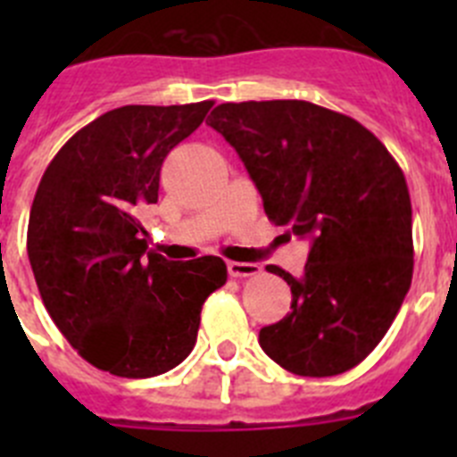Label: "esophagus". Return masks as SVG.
Returning <instances> with one entry per match:
<instances>
[{
  "label": "esophagus",
  "mask_w": 457,
  "mask_h": 457,
  "mask_svg": "<svg viewBox=\"0 0 457 457\" xmlns=\"http://www.w3.org/2000/svg\"><path fill=\"white\" fill-rule=\"evenodd\" d=\"M261 272V265L256 263H240V261H231L228 263V274L231 277H253V274Z\"/></svg>",
  "instance_id": "34e87169"
}]
</instances>
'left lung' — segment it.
I'll use <instances>...</instances> for the list:
<instances>
[{
  "label": "left lung",
  "mask_w": 457,
  "mask_h": 457,
  "mask_svg": "<svg viewBox=\"0 0 457 457\" xmlns=\"http://www.w3.org/2000/svg\"><path fill=\"white\" fill-rule=\"evenodd\" d=\"M210 128L237 151L265 215L311 237L304 274L277 265L293 302L258 343L281 369L329 378L361 364L405 300L414 270L405 173L359 120L306 100L224 103Z\"/></svg>",
  "instance_id": "obj_1"
}]
</instances>
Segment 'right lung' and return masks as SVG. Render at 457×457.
Returning <instances> with one entry per match:
<instances>
[{"instance_id": "right-lung-1", "label": "right lung", "mask_w": 457, "mask_h": 457, "mask_svg": "<svg viewBox=\"0 0 457 457\" xmlns=\"http://www.w3.org/2000/svg\"><path fill=\"white\" fill-rule=\"evenodd\" d=\"M125 104L75 132L47 164L27 253L47 313L88 364L119 378L179 366L196 343L201 306L226 263H179L148 252L141 212L157 204L164 157L212 107Z\"/></svg>"}]
</instances>
